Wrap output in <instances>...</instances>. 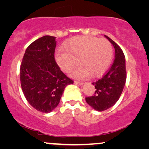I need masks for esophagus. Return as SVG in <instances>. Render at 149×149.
Wrapping results in <instances>:
<instances>
[{
  "instance_id": "34e87169",
  "label": "esophagus",
  "mask_w": 149,
  "mask_h": 149,
  "mask_svg": "<svg viewBox=\"0 0 149 149\" xmlns=\"http://www.w3.org/2000/svg\"><path fill=\"white\" fill-rule=\"evenodd\" d=\"M74 83H77L78 85H83V83L81 82V81H74Z\"/></svg>"
}]
</instances>
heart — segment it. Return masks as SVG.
<instances>
[{"instance_id": "1", "label": "heart", "mask_w": 149, "mask_h": 149, "mask_svg": "<svg viewBox=\"0 0 149 149\" xmlns=\"http://www.w3.org/2000/svg\"><path fill=\"white\" fill-rule=\"evenodd\" d=\"M113 46L105 38L93 36H77L56 53L59 66L68 72L79 62L81 64L70 71V75L79 79L99 76L109 67L113 57Z\"/></svg>"}]
</instances>
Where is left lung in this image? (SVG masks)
<instances>
[{
	"label": "left lung",
	"instance_id": "1",
	"mask_svg": "<svg viewBox=\"0 0 149 149\" xmlns=\"http://www.w3.org/2000/svg\"><path fill=\"white\" fill-rule=\"evenodd\" d=\"M106 38L115 48V60L104 75L95 82L94 95L85 97V100L93 109L104 111L115 104L123 92L126 81L125 56L121 47L109 36Z\"/></svg>",
	"mask_w": 149,
	"mask_h": 149
}]
</instances>
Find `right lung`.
<instances>
[{"instance_id": "obj_1", "label": "right lung", "mask_w": 149, "mask_h": 149, "mask_svg": "<svg viewBox=\"0 0 149 149\" xmlns=\"http://www.w3.org/2000/svg\"><path fill=\"white\" fill-rule=\"evenodd\" d=\"M56 37L44 36L26 49L20 66L24 96L32 107L48 113L57 107L64 90L73 81L62 72L55 60Z\"/></svg>"}]
</instances>
